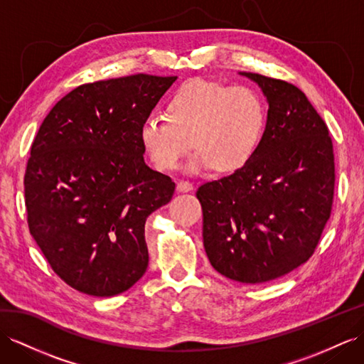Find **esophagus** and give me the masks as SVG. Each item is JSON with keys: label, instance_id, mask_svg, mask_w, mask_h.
Returning a JSON list of instances; mask_svg holds the SVG:
<instances>
[{"label": "esophagus", "instance_id": "1", "mask_svg": "<svg viewBox=\"0 0 364 364\" xmlns=\"http://www.w3.org/2000/svg\"><path fill=\"white\" fill-rule=\"evenodd\" d=\"M193 189V184L189 183V181H178V184H176V191L178 192H191Z\"/></svg>", "mask_w": 364, "mask_h": 364}]
</instances>
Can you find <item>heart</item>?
Masks as SVG:
<instances>
[{"instance_id":"1","label":"heart","mask_w":364,"mask_h":364,"mask_svg":"<svg viewBox=\"0 0 364 364\" xmlns=\"http://www.w3.org/2000/svg\"><path fill=\"white\" fill-rule=\"evenodd\" d=\"M266 130V106L246 86L193 80L176 89L164 115L146 117L139 143L155 169L175 171L192 146L197 149L186 171L200 173L215 167L237 172L252 160Z\"/></svg>"}]
</instances>
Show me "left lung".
<instances>
[{"instance_id": "left-lung-1", "label": "left lung", "mask_w": 364, "mask_h": 364, "mask_svg": "<svg viewBox=\"0 0 364 364\" xmlns=\"http://www.w3.org/2000/svg\"><path fill=\"white\" fill-rule=\"evenodd\" d=\"M267 100L264 136L243 169L200 186L203 245L217 272L266 283L306 263L331 217L335 164L323 118L291 82L240 72Z\"/></svg>"}]
</instances>
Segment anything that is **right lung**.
<instances>
[{"label": "right lung", "mask_w": 364, "mask_h": 364, "mask_svg": "<svg viewBox=\"0 0 364 364\" xmlns=\"http://www.w3.org/2000/svg\"><path fill=\"white\" fill-rule=\"evenodd\" d=\"M176 77L138 73L63 97L36 134L24 175L27 223L53 272L112 296L146 272V218L175 183L144 163L138 130Z\"/></svg>", "instance_id": "obj_1"}]
</instances>
